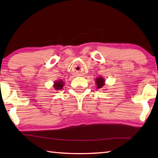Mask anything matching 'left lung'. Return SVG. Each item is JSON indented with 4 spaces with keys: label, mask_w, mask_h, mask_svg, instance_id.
Segmentation results:
<instances>
[{
    "label": "left lung",
    "mask_w": 158,
    "mask_h": 158,
    "mask_svg": "<svg viewBox=\"0 0 158 158\" xmlns=\"http://www.w3.org/2000/svg\"><path fill=\"white\" fill-rule=\"evenodd\" d=\"M96 84H97L98 89H101L102 87L105 85V79L102 77H99V78L96 79Z\"/></svg>",
    "instance_id": "obj_1"
}]
</instances>
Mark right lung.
Here are the masks:
<instances>
[{
    "label": "right lung",
    "mask_w": 158,
    "mask_h": 158,
    "mask_svg": "<svg viewBox=\"0 0 158 158\" xmlns=\"http://www.w3.org/2000/svg\"><path fill=\"white\" fill-rule=\"evenodd\" d=\"M63 85H64L63 82L60 80V81H56L55 84H54V86H53V87H54V89H56V90H60V89H63Z\"/></svg>",
    "instance_id": "obj_1"
}]
</instances>
